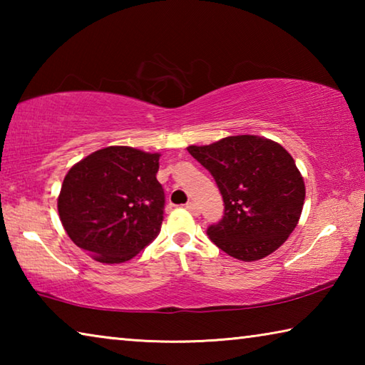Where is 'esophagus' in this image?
I'll use <instances>...</instances> for the list:
<instances>
[{
	"label": "esophagus",
	"instance_id": "1",
	"mask_svg": "<svg viewBox=\"0 0 365 365\" xmlns=\"http://www.w3.org/2000/svg\"><path fill=\"white\" fill-rule=\"evenodd\" d=\"M185 207H187L191 214H195V215L200 214V207H197V205H196L195 201H188L187 205H185Z\"/></svg>",
	"mask_w": 365,
	"mask_h": 365
}]
</instances>
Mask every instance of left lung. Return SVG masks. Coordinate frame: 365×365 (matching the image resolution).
Returning <instances> with one entry per match:
<instances>
[{
    "mask_svg": "<svg viewBox=\"0 0 365 365\" xmlns=\"http://www.w3.org/2000/svg\"><path fill=\"white\" fill-rule=\"evenodd\" d=\"M188 153L214 177L224 215L207 228L228 256L251 262L287 242L304 205V180L285 148L256 135L227 137Z\"/></svg>",
    "mask_w": 365,
    "mask_h": 365,
    "instance_id": "1",
    "label": "left lung"
}]
</instances>
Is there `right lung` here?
Listing matches in <instances>:
<instances>
[{
  "mask_svg": "<svg viewBox=\"0 0 365 365\" xmlns=\"http://www.w3.org/2000/svg\"><path fill=\"white\" fill-rule=\"evenodd\" d=\"M159 154L130 146L91 153L67 172L58 197L64 230L104 264L125 262L160 232L165 195Z\"/></svg>",
  "mask_w": 365,
  "mask_h": 365,
  "instance_id": "obj_1",
  "label": "right lung"
}]
</instances>
